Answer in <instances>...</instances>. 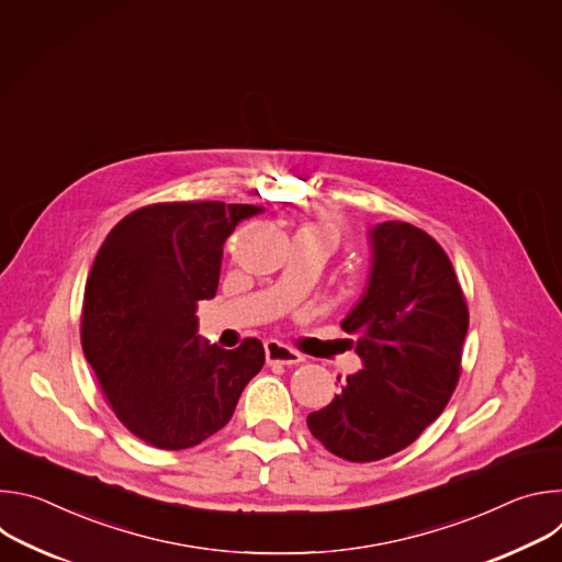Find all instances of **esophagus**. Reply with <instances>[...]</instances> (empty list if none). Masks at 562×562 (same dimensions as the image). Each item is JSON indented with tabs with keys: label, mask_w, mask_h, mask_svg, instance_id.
Instances as JSON below:
<instances>
[{
	"label": "esophagus",
	"mask_w": 562,
	"mask_h": 562,
	"mask_svg": "<svg viewBox=\"0 0 562 562\" xmlns=\"http://www.w3.org/2000/svg\"><path fill=\"white\" fill-rule=\"evenodd\" d=\"M265 353H267V362L269 364H286V367H291V364H300L304 360L302 353H297L295 349H291V347L278 342V340H269L265 345Z\"/></svg>",
	"instance_id": "1"
}]
</instances>
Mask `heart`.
<instances>
[{"instance_id":"heart-1","label":"heart","mask_w":562,"mask_h":562,"mask_svg":"<svg viewBox=\"0 0 562 562\" xmlns=\"http://www.w3.org/2000/svg\"><path fill=\"white\" fill-rule=\"evenodd\" d=\"M313 228H317V231H323V233H327L329 237H334V239H336V228H334L331 224H319V226H313Z\"/></svg>"}]
</instances>
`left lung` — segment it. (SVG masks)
<instances>
[{
	"instance_id": "1",
	"label": "left lung",
	"mask_w": 562,
	"mask_h": 562,
	"mask_svg": "<svg viewBox=\"0 0 562 562\" xmlns=\"http://www.w3.org/2000/svg\"><path fill=\"white\" fill-rule=\"evenodd\" d=\"M369 239V284L342 319L364 367L306 418L313 438L349 462L403 451L442 414L469 327L453 265L429 233L393 220L373 226Z\"/></svg>"
}]
</instances>
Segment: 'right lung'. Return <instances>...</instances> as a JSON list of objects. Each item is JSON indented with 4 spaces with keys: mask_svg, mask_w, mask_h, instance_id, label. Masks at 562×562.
<instances>
[{
    "mask_svg": "<svg viewBox=\"0 0 562 562\" xmlns=\"http://www.w3.org/2000/svg\"><path fill=\"white\" fill-rule=\"evenodd\" d=\"M251 204L157 202L120 220L87 280L82 349L117 420L157 449L220 431L265 364L258 338L202 342L198 302L220 282L222 245Z\"/></svg>",
    "mask_w": 562,
    "mask_h": 562,
    "instance_id": "obj_1",
    "label": "right lung"
}]
</instances>
